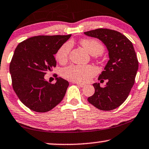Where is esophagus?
Segmentation results:
<instances>
[{"instance_id":"1","label":"esophagus","mask_w":149,"mask_h":149,"mask_svg":"<svg viewBox=\"0 0 149 149\" xmlns=\"http://www.w3.org/2000/svg\"><path fill=\"white\" fill-rule=\"evenodd\" d=\"M74 84H76L77 86H78L79 87H81V88H84V87H85V85L84 84H80V83H78V82H75Z\"/></svg>"}]
</instances>
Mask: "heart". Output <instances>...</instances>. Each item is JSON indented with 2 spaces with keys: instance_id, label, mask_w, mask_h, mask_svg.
I'll list each match as a JSON object with an SVG mask.
<instances>
[{
  "instance_id": "heart-1",
  "label": "heart",
  "mask_w": 149,
  "mask_h": 149,
  "mask_svg": "<svg viewBox=\"0 0 149 149\" xmlns=\"http://www.w3.org/2000/svg\"><path fill=\"white\" fill-rule=\"evenodd\" d=\"M81 44L89 54L93 56L100 55L104 51L103 46L96 40H83L81 41ZM72 44L70 42H66L58 49L55 57L59 63H64L66 62ZM95 73V69L90 65H71L63 69L61 74L65 79L72 81L86 83L92 78Z\"/></svg>"
}]
</instances>
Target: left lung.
<instances>
[{"instance_id": "obj_1", "label": "left lung", "mask_w": 149, "mask_h": 149, "mask_svg": "<svg viewBox=\"0 0 149 149\" xmlns=\"http://www.w3.org/2000/svg\"><path fill=\"white\" fill-rule=\"evenodd\" d=\"M84 34L103 42L109 59L98 79L100 81L107 79V83L103 88L99 83H94L95 92L88 98V102L103 111L114 109L124 103L134 84L138 61L134 46L126 36L116 31L98 29Z\"/></svg>"}]
</instances>
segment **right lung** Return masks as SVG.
<instances>
[{
	"label": "right lung",
	"mask_w": 149,
	"mask_h": 149,
	"mask_svg": "<svg viewBox=\"0 0 149 149\" xmlns=\"http://www.w3.org/2000/svg\"><path fill=\"white\" fill-rule=\"evenodd\" d=\"M70 36H34L15 49L9 65L13 90L20 101L33 111H49L64 97L68 81L58 77L55 84H51L44 76L56 66L54 55Z\"/></svg>",
	"instance_id": "obj_1"
}]
</instances>
